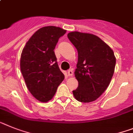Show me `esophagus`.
Masks as SVG:
<instances>
[{
  "instance_id": "esophagus-1",
  "label": "esophagus",
  "mask_w": 133,
  "mask_h": 133,
  "mask_svg": "<svg viewBox=\"0 0 133 133\" xmlns=\"http://www.w3.org/2000/svg\"><path fill=\"white\" fill-rule=\"evenodd\" d=\"M72 75H73V71H72V70H69V71H67V75L69 76V77H71V76H72Z\"/></svg>"
}]
</instances>
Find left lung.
<instances>
[{
    "instance_id": "8db88e82",
    "label": "left lung",
    "mask_w": 133,
    "mask_h": 133,
    "mask_svg": "<svg viewBox=\"0 0 133 133\" xmlns=\"http://www.w3.org/2000/svg\"><path fill=\"white\" fill-rule=\"evenodd\" d=\"M67 36L78 52L75 76L79 85L72 94L79 102L95 101L107 89L114 74V52L93 34L73 31Z\"/></svg>"
}]
</instances>
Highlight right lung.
Here are the masks:
<instances>
[{"mask_svg":"<svg viewBox=\"0 0 133 133\" xmlns=\"http://www.w3.org/2000/svg\"><path fill=\"white\" fill-rule=\"evenodd\" d=\"M66 31L55 26L40 28L23 49L20 61L21 73L29 92L42 102L52 98L64 79L54 50L59 38Z\"/></svg>","mask_w":133,"mask_h":133,"instance_id":"obj_1","label":"right lung"}]
</instances>
